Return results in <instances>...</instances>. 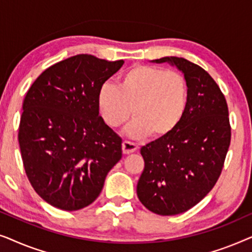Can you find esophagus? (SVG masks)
Masks as SVG:
<instances>
[{"label": "esophagus", "instance_id": "esophagus-1", "mask_svg": "<svg viewBox=\"0 0 252 252\" xmlns=\"http://www.w3.org/2000/svg\"><path fill=\"white\" fill-rule=\"evenodd\" d=\"M137 149H139V147L135 143L129 142V141H124L123 142V153L125 155L135 153Z\"/></svg>", "mask_w": 252, "mask_h": 252}]
</instances>
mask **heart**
Here are the masks:
<instances>
[{
  "label": "heart",
  "instance_id": "1",
  "mask_svg": "<svg viewBox=\"0 0 252 252\" xmlns=\"http://www.w3.org/2000/svg\"><path fill=\"white\" fill-rule=\"evenodd\" d=\"M189 92L185 77L175 71L136 65L120 75L118 85L103 84L96 96L99 115L110 127H127L133 139H163L179 126L188 106Z\"/></svg>",
  "mask_w": 252,
  "mask_h": 252
}]
</instances>
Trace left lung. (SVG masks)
<instances>
[{
    "mask_svg": "<svg viewBox=\"0 0 252 252\" xmlns=\"http://www.w3.org/2000/svg\"><path fill=\"white\" fill-rule=\"evenodd\" d=\"M182 72L189 101L170 135L141 148L144 170L136 186L140 202L151 212L174 216L201 202L218 180L230 143L225 96L208 72L181 57H163Z\"/></svg>",
    "mask_w": 252,
    "mask_h": 252,
    "instance_id": "left-lung-1",
    "label": "left lung"
}]
</instances>
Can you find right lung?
Masks as SVG:
<instances>
[{
    "label": "right lung",
    "mask_w": 252,
    "mask_h": 252,
    "mask_svg": "<svg viewBox=\"0 0 252 252\" xmlns=\"http://www.w3.org/2000/svg\"><path fill=\"white\" fill-rule=\"evenodd\" d=\"M123 64L77 55L48 67L27 92L18 133L24 168L37 195L55 208L92 204L123 156V140L96 103L99 87Z\"/></svg>",
    "instance_id": "obj_1"
}]
</instances>
